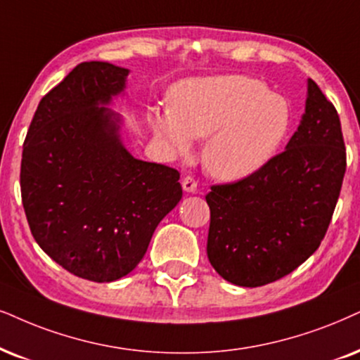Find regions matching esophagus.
Wrapping results in <instances>:
<instances>
[{
    "instance_id": "obj_1",
    "label": "esophagus",
    "mask_w": 360,
    "mask_h": 360,
    "mask_svg": "<svg viewBox=\"0 0 360 360\" xmlns=\"http://www.w3.org/2000/svg\"><path fill=\"white\" fill-rule=\"evenodd\" d=\"M183 189L186 193H195L198 191V183L193 176H186L183 179Z\"/></svg>"
}]
</instances>
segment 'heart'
<instances>
[{"instance_id": "b5f03b06", "label": "heart", "mask_w": 360, "mask_h": 360, "mask_svg": "<svg viewBox=\"0 0 360 360\" xmlns=\"http://www.w3.org/2000/svg\"><path fill=\"white\" fill-rule=\"evenodd\" d=\"M290 120L288 99L240 75L181 81L169 106L148 111L154 138L172 153L189 154L194 138H207L204 166L224 181L262 169L284 143Z\"/></svg>"}]
</instances>
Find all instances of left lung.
I'll return each mask as SVG.
<instances>
[{
  "label": "left lung",
  "mask_w": 360,
  "mask_h": 360,
  "mask_svg": "<svg viewBox=\"0 0 360 360\" xmlns=\"http://www.w3.org/2000/svg\"><path fill=\"white\" fill-rule=\"evenodd\" d=\"M345 174V144L334 104L307 81L306 112L285 151L238 183L211 186L207 257L243 288L288 276L324 239Z\"/></svg>",
  "instance_id": "1"
}]
</instances>
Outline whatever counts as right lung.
<instances>
[{
	"instance_id": "add662e5",
	"label": "right lung",
	"mask_w": 360,
	"mask_h": 360,
	"mask_svg": "<svg viewBox=\"0 0 360 360\" xmlns=\"http://www.w3.org/2000/svg\"><path fill=\"white\" fill-rule=\"evenodd\" d=\"M127 75L111 63H81L41 99L22 144L31 234L54 262L93 282L129 274L183 198L179 172L136 159L121 143L120 115L104 108Z\"/></svg>"
}]
</instances>
